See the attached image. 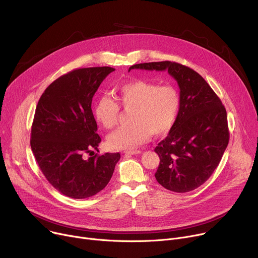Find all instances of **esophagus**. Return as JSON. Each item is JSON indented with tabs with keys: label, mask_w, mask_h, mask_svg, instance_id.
<instances>
[{
	"label": "esophagus",
	"mask_w": 258,
	"mask_h": 258,
	"mask_svg": "<svg viewBox=\"0 0 258 258\" xmlns=\"http://www.w3.org/2000/svg\"><path fill=\"white\" fill-rule=\"evenodd\" d=\"M123 153H124V155H136V154H140L141 151L140 150H126Z\"/></svg>",
	"instance_id": "1"
}]
</instances>
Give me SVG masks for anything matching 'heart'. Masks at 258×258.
Listing matches in <instances>:
<instances>
[{
    "mask_svg": "<svg viewBox=\"0 0 258 258\" xmlns=\"http://www.w3.org/2000/svg\"><path fill=\"white\" fill-rule=\"evenodd\" d=\"M116 99L126 111H133L130 118L133 124L116 130L107 138L108 146L115 150H132L148 141L152 134H166L175 122L180 105L174 87H159L145 81L121 85ZM117 102L111 97L102 96L95 105L96 118L106 130L117 124L120 108Z\"/></svg>",
    "mask_w": 258,
    "mask_h": 258,
    "instance_id": "b5f03b06",
    "label": "heart"
}]
</instances>
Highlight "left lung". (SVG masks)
I'll list each match as a JSON object with an SVG mask.
<instances>
[{
  "mask_svg": "<svg viewBox=\"0 0 258 258\" xmlns=\"http://www.w3.org/2000/svg\"><path fill=\"white\" fill-rule=\"evenodd\" d=\"M132 69L167 70L177 82L180 105L168 136L155 148V172L165 189L186 193L200 187L219 164L229 144L226 108L206 81L192 68L171 61L140 63Z\"/></svg>",
  "mask_w": 258,
  "mask_h": 258,
  "instance_id": "1",
  "label": "left lung"
}]
</instances>
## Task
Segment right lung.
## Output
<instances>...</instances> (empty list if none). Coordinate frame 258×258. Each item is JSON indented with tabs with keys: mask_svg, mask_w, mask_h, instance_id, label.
Listing matches in <instances>:
<instances>
[{
	"mask_svg": "<svg viewBox=\"0 0 258 258\" xmlns=\"http://www.w3.org/2000/svg\"><path fill=\"white\" fill-rule=\"evenodd\" d=\"M114 70L108 66L72 70L54 81L36 105L31 150L48 181L67 197L85 199L102 191L120 158L119 153L85 157L101 142L93 97Z\"/></svg>",
	"mask_w": 258,
	"mask_h": 258,
	"instance_id": "obj_1",
	"label": "right lung"
}]
</instances>
